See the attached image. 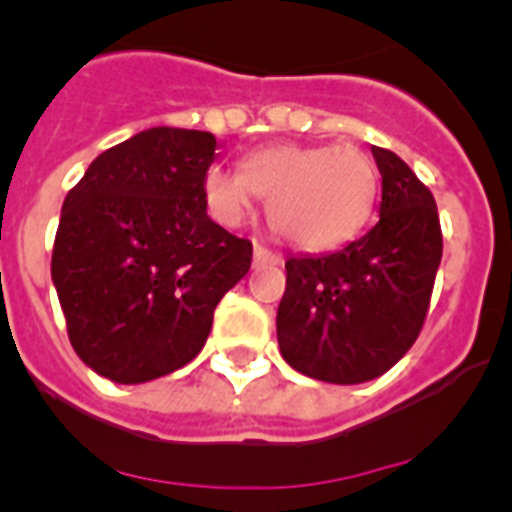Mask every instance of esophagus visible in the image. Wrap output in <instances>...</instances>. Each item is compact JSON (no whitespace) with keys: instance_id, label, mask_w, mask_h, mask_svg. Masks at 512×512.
Listing matches in <instances>:
<instances>
[{"instance_id":"1","label":"esophagus","mask_w":512,"mask_h":512,"mask_svg":"<svg viewBox=\"0 0 512 512\" xmlns=\"http://www.w3.org/2000/svg\"><path fill=\"white\" fill-rule=\"evenodd\" d=\"M253 264L256 266H264V264H282V256H279V253H274V251H269V248L266 246H259V243H256V246H253Z\"/></svg>"}]
</instances>
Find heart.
<instances>
[{"instance_id": "1", "label": "heart", "mask_w": 512, "mask_h": 512, "mask_svg": "<svg viewBox=\"0 0 512 512\" xmlns=\"http://www.w3.org/2000/svg\"><path fill=\"white\" fill-rule=\"evenodd\" d=\"M266 197L269 228L302 251L338 246L361 230L377 197V169L361 148L271 146L251 153L243 171L210 166L205 200L225 225L243 223L253 197Z\"/></svg>"}]
</instances>
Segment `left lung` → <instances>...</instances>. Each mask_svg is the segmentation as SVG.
I'll use <instances>...</instances> for the list:
<instances>
[{
	"label": "left lung",
	"instance_id": "8db88e82",
	"mask_svg": "<svg viewBox=\"0 0 512 512\" xmlns=\"http://www.w3.org/2000/svg\"><path fill=\"white\" fill-rule=\"evenodd\" d=\"M382 174L379 220L346 248L289 256L277 310L284 361L330 384L382 377L423 328L443 238L436 200L400 156L372 146Z\"/></svg>",
	"mask_w": 512,
	"mask_h": 512
}]
</instances>
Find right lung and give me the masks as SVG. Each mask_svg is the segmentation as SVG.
<instances>
[{"mask_svg": "<svg viewBox=\"0 0 512 512\" xmlns=\"http://www.w3.org/2000/svg\"><path fill=\"white\" fill-rule=\"evenodd\" d=\"M205 130L148 128L89 164L66 194L51 277L79 359L117 384L182 369L253 248L207 215Z\"/></svg>", "mask_w": 512, "mask_h": 512, "instance_id": "right-lung-1", "label": "right lung"}]
</instances>
